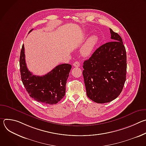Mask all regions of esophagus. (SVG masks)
<instances>
[{
  "label": "esophagus",
  "mask_w": 146,
  "mask_h": 146,
  "mask_svg": "<svg viewBox=\"0 0 146 146\" xmlns=\"http://www.w3.org/2000/svg\"><path fill=\"white\" fill-rule=\"evenodd\" d=\"M73 66L74 67H79L80 66V63L78 61H76L73 63Z\"/></svg>",
  "instance_id": "34e87169"
}]
</instances>
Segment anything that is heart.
Wrapping results in <instances>:
<instances>
[{
  "mask_svg": "<svg viewBox=\"0 0 146 146\" xmlns=\"http://www.w3.org/2000/svg\"><path fill=\"white\" fill-rule=\"evenodd\" d=\"M98 42V37L95 35L90 36L81 48V52L82 55L88 56L91 54Z\"/></svg>",
  "mask_w": 146,
  "mask_h": 146,
  "instance_id": "1",
  "label": "heart"
}]
</instances>
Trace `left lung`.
I'll use <instances>...</instances> for the list:
<instances>
[{
	"mask_svg": "<svg viewBox=\"0 0 146 146\" xmlns=\"http://www.w3.org/2000/svg\"><path fill=\"white\" fill-rule=\"evenodd\" d=\"M110 31L113 41L97 48L83 65L87 95L98 103L117 98L126 80V50L121 36L111 29Z\"/></svg>",
	"mask_w": 146,
	"mask_h": 146,
	"instance_id": "obj_1",
	"label": "left lung"
}]
</instances>
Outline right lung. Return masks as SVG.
I'll use <instances>...</instances> for the list:
<instances>
[{
  "instance_id": "right-lung-1",
  "label": "right lung",
  "mask_w": 146,
  "mask_h": 146,
  "mask_svg": "<svg viewBox=\"0 0 146 146\" xmlns=\"http://www.w3.org/2000/svg\"><path fill=\"white\" fill-rule=\"evenodd\" d=\"M19 66L23 84L29 96L35 100L47 105H54L65 96L71 65L60 64L42 76L33 75L27 66L23 44L20 54Z\"/></svg>"
}]
</instances>
